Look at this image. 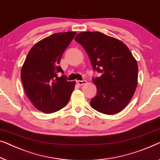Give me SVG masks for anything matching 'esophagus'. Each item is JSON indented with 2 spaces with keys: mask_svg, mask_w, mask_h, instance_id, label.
<instances>
[{
  "mask_svg": "<svg viewBox=\"0 0 160 160\" xmlns=\"http://www.w3.org/2000/svg\"><path fill=\"white\" fill-rule=\"evenodd\" d=\"M77 84H78L79 85H83L85 84H86L87 81L86 80H77L76 81Z\"/></svg>",
  "mask_w": 160,
  "mask_h": 160,
  "instance_id": "1",
  "label": "esophagus"
}]
</instances>
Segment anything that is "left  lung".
<instances>
[{"label": "left lung", "instance_id": "obj_1", "mask_svg": "<svg viewBox=\"0 0 160 160\" xmlns=\"http://www.w3.org/2000/svg\"><path fill=\"white\" fill-rule=\"evenodd\" d=\"M75 40L87 52L93 70L102 73L93 79L97 94L91 99V107L109 115L121 112L137 87L138 67L136 58L124 42L102 32H82Z\"/></svg>", "mask_w": 160, "mask_h": 160}]
</instances>
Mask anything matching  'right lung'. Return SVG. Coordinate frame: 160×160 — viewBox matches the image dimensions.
Returning a JSON list of instances; mask_svg holds the SVG:
<instances>
[{
	"label": "right lung",
	"mask_w": 160,
	"mask_h": 160,
	"mask_svg": "<svg viewBox=\"0 0 160 160\" xmlns=\"http://www.w3.org/2000/svg\"><path fill=\"white\" fill-rule=\"evenodd\" d=\"M76 32H58L35 43L29 51L21 69L24 91L34 107L46 114L62 109L69 102L75 81L68 82L58 65Z\"/></svg>",
	"instance_id": "obj_1"
}]
</instances>
